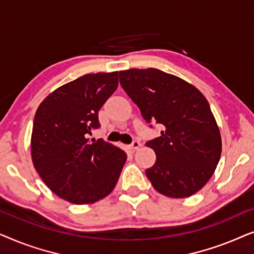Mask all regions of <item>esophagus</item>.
Returning a JSON list of instances; mask_svg holds the SVG:
<instances>
[{
  "mask_svg": "<svg viewBox=\"0 0 254 254\" xmlns=\"http://www.w3.org/2000/svg\"><path fill=\"white\" fill-rule=\"evenodd\" d=\"M141 147V143L138 141H133V143L129 144V149H131V150H136V149H138Z\"/></svg>",
  "mask_w": 254,
  "mask_h": 254,
  "instance_id": "34e87169",
  "label": "esophagus"
}]
</instances>
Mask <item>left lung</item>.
Segmentation results:
<instances>
[{
  "mask_svg": "<svg viewBox=\"0 0 254 254\" xmlns=\"http://www.w3.org/2000/svg\"><path fill=\"white\" fill-rule=\"evenodd\" d=\"M120 84L148 124L163 125L161 136L145 145L156 162L145 175L154 189L169 197H189L211 178L222 140L209 103L195 86L159 69L119 72Z\"/></svg>",
  "mask_w": 254,
  "mask_h": 254,
  "instance_id": "8db88e82",
  "label": "left lung"
}]
</instances>
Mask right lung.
<instances>
[{"label":"right lung","mask_w":254,"mask_h":254,"mask_svg":"<svg viewBox=\"0 0 254 254\" xmlns=\"http://www.w3.org/2000/svg\"><path fill=\"white\" fill-rule=\"evenodd\" d=\"M118 88V71L86 74L50 93L38 107L31 137L37 172L53 193L75 204L95 203L112 192L127 155L102 138L98 111Z\"/></svg>","instance_id":"obj_1"}]
</instances>
